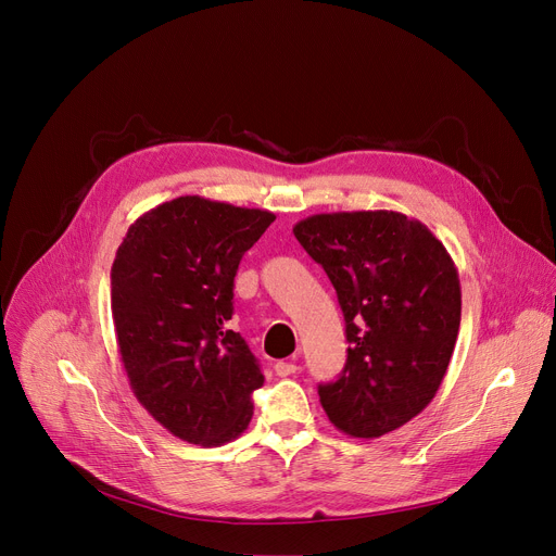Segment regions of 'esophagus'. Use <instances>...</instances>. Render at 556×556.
Masks as SVG:
<instances>
[{"label": "esophagus", "mask_w": 556, "mask_h": 556, "mask_svg": "<svg viewBox=\"0 0 556 556\" xmlns=\"http://www.w3.org/2000/svg\"><path fill=\"white\" fill-rule=\"evenodd\" d=\"M298 371H300V367H298L295 363L279 361V363L275 365V374H277V376H281V378H286V376H293V374H298Z\"/></svg>", "instance_id": "esophagus-1"}]
</instances>
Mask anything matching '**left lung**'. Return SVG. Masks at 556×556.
<instances>
[{"mask_svg": "<svg viewBox=\"0 0 556 556\" xmlns=\"http://www.w3.org/2000/svg\"><path fill=\"white\" fill-rule=\"evenodd\" d=\"M295 239L331 279L346 325V363L319 386L329 421L374 440L417 417L440 390L459 331L457 268L434 233L399 212L300 220Z\"/></svg>", "mask_w": 556, "mask_h": 556, "instance_id": "1", "label": "left lung"}]
</instances>
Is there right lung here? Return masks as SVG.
<instances>
[{
    "label": "right lung",
    "mask_w": 556,
    "mask_h": 556,
    "mask_svg": "<svg viewBox=\"0 0 556 556\" xmlns=\"http://www.w3.org/2000/svg\"><path fill=\"white\" fill-rule=\"evenodd\" d=\"M273 220L266 210L180 195L141 214L116 250L110 304L126 376L182 442L220 446L252 419L263 374L225 323L241 256Z\"/></svg>",
    "instance_id": "1"
}]
</instances>
